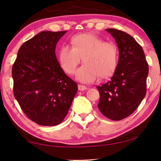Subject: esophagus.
<instances>
[{"label": "esophagus", "instance_id": "1", "mask_svg": "<svg viewBox=\"0 0 161 161\" xmlns=\"http://www.w3.org/2000/svg\"><path fill=\"white\" fill-rule=\"evenodd\" d=\"M78 88L79 91H83V90H86L87 89L86 86H83V85H80V84L78 85Z\"/></svg>", "mask_w": 161, "mask_h": 161}]
</instances>
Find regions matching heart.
<instances>
[{
  "label": "heart",
  "mask_w": 161,
  "mask_h": 161,
  "mask_svg": "<svg viewBox=\"0 0 161 161\" xmlns=\"http://www.w3.org/2000/svg\"><path fill=\"white\" fill-rule=\"evenodd\" d=\"M72 48L64 46L58 52L61 69L73 75L81 58L84 63L76 78L83 83L94 82L98 76L107 78L115 72L118 65L119 49L114 42L105 41L91 33L75 35L70 39Z\"/></svg>",
  "instance_id": "obj_1"
}]
</instances>
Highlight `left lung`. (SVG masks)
I'll return each mask as SVG.
<instances>
[{
    "instance_id": "left-lung-1",
    "label": "left lung",
    "mask_w": 161,
    "mask_h": 161,
    "mask_svg": "<svg viewBox=\"0 0 161 161\" xmlns=\"http://www.w3.org/2000/svg\"><path fill=\"white\" fill-rule=\"evenodd\" d=\"M106 31L115 39L119 55L113 77L97 86L98 108L107 118L119 121L133 114L144 98L149 67L142 46L133 36L114 28Z\"/></svg>"
}]
</instances>
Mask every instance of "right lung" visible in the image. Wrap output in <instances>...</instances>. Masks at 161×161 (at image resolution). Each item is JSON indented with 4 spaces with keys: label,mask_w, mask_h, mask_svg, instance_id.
<instances>
[{
    "label": "right lung",
    "mask_w": 161,
    "mask_h": 161,
    "mask_svg": "<svg viewBox=\"0 0 161 161\" xmlns=\"http://www.w3.org/2000/svg\"><path fill=\"white\" fill-rule=\"evenodd\" d=\"M67 33L45 31L24 42L12 66L14 95L26 116L43 126L62 122L78 85L61 69L56 44Z\"/></svg>",
    "instance_id": "add662e5"
}]
</instances>
